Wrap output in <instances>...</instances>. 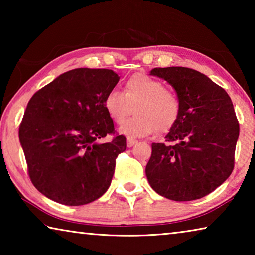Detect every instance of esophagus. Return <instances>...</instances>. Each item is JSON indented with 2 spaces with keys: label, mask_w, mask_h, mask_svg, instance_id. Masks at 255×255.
Returning <instances> with one entry per match:
<instances>
[{
  "label": "esophagus",
  "mask_w": 255,
  "mask_h": 255,
  "mask_svg": "<svg viewBox=\"0 0 255 255\" xmlns=\"http://www.w3.org/2000/svg\"><path fill=\"white\" fill-rule=\"evenodd\" d=\"M136 143H137L136 139H132V138H127V147H132V146Z\"/></svg>",
  "instance_id": "esophagus-1"
}]
</instances>
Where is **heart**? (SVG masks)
I'll return each instance as SVG.
<instances>
[{
  "mask_svg": "<svg viewBox=\"0 0 255 255\" xmlns=\"http://www.w3.org/2000/svg\"><path fill=\"white\" fill-rule=\"evenodd\" d=\"M103 106L116 124H122L135 107L136 116L119 128V132L129 138L148 136L155 130L169 131L178 122L181 111L178 96L167 90L164 82L143 73L127 79L124 92L110 90Z\"/></svg>",
  "mask_w": 255,
  "mask_h": 255,
  "instance_id": "1",
  "label": "heart"
}]
</instances>
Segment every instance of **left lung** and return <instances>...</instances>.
<instances>
[{"label": "left lung", "mask_w": 255, "mask_h": 255, "mask_svg": "<svg viewBox=\"0 0 255 255\" xmlns=\"http://www.w3.org/2000/svg\"><path fill=\"white\" fill-rule=\"evenodd\" d=\"M181 105L178 122L165 136L175 145L152 144L146 176L155 192L174 201L209 195L234 169L240 126L230 96L202 73L187 67H156Z\"/></svg>", "instance_id": "obj_1"}]
</instances>
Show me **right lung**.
I'll return each instance as SVG.
<instances>
[{
  "instance_id": "1",
  "label": "right lung",
  "mask_w": 255,
  "mask_h": 255,
  "mask_svg": "<svg viewBox=\"0 0 255 255\" xmlns=\"http://www.w3.org/2000/svg\"><path fill=\"white\" fill-rule=\"evenodd\" d=\"M120 77L106 68H75L47 84L28 102L19 139L38 191L66 206L90 204L110 187L126 138L115 137L103 106Z\"/></svg>"
}]
</instances>
